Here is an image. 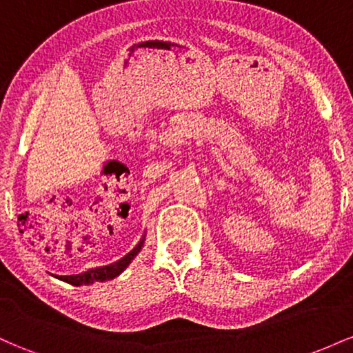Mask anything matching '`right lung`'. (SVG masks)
<instances>
[{
	"mask_svg": "<svg viewBox=\"0 0 353 353\" xmlns=\"http://www.w3.org/2000/svg\"><path fill=\"white\" fill-rule=\"evenodd\" d=\"M144 237L141 239L139 244H137L134 249L131 250L128 255H124L123 259H119V261L114 262V264H109V265H103V267H96V269H89L86 272L83 274H76V275H56V277L59 279V281H64L68 283H71V285H89V283H94V282H106V281H112V279L117 277L123 270L131 264L132 259L136 257L137 252H139L141 249H143L144 245Z\"/></svg>",
	"mask_w": 353,
	"mask_h": 353,
	"instance_id": "add662e5",
	"label": "right lung"
}]
</instances>
